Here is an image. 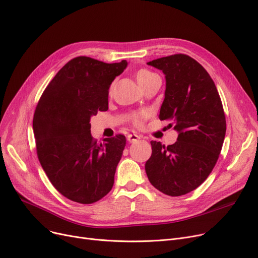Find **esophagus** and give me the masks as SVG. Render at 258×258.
I'll return each mask as SVG.
<instances>
[{"mask_svg": "<svg viewBox=\"0 0 258 258\" xmlns=\"http://www.w3.org/2000/svg\"><path fill=\"white\" fill-rule=\"evenodd\" d=\"M140 139H141V137L138 136V135H136V134H128V135H127V140H128V142H131V143L137 142V141L140 140Z\"/></svg>", "mask_w": 258, "mask_h": 258, "instance_id": "34e87169", "label": "esophagus"}]
</instances>
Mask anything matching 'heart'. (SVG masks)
I'll use <instances>...</instances> for the list:
<instances>
[{"label": "heart", "instance_id": "heart-1", "mask_svg": "<svg viewBox=\"0 0 258 258\" xmlns=\"http://www.w3.org/2000/svg\"><path fill=\"white\" fill-rule=\"evenodd\" d=\"M155 76H157V75L155 73L151 72L150 70H147V69H140L136 72V79H137L138 84L141 88H143L148 83V81H150ZM112 89H113V86H111L110 91H112ZM148 116H150V112L146 111V110H143V111H140V112H137V113H133L131 115L130 119L133 122L134 125L141 127V126H143L144 121Z\"/></svg>", "mask_w": 258, "mask_h": 258}]
</instances>
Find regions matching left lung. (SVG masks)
Returning <instances> with one entry per match:
<instances>
[{
    "instance_id": "1",
    "label": "left lung",
    "mask_w": 258,
    "mask_h": 258,
    "mask_svg": "<svg viewBox=\"0 0 258 258\" xmlns=\"http://www.w3.org/2000/svg\"><path fill=\"white\" fill-rule=\"evenodd\" d=\"M163 71L165 98L160 120H170L179 132L175 143L151 141L147 178L158 190L179 197L195 190L216 164L226 134L220 94L208 72L186 54H173L147 62Z\"/></svg>"
}]
</instances>
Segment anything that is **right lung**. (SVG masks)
<instances>
[{"mask_svg":"<svg viewBox=\"0 0 258 258\" xmlns=\"http://www.w3.org/2000/svg\"><path fill=\"white\" fill-rule=\"evenodd\" d=\"M127 66L88 56L68 61L40 96L33 116L39 163L56 190L79 204L111 191L123 153V135L102 142L91 136L92 116L107 111L108 88Z\"/></svg>","mask_w":258,"mask_h":258,"instance_id":"add662e5","label":"right lung"}]
</instances>
